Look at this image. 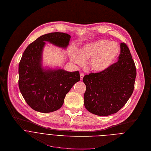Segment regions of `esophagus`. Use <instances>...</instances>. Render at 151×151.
Listing matches in <instances>:
<instances>
[{"label":"esophagus","mask_w":151,"mask_h":151,"mask_svg":"<svg viewBox=\"0 0 151 151\" xmlns=\"http://www.w3.org/2000/svg\"><path fill=\"white\" fill-rule=\"evenodd\" d=\"M80 75V79L82 80H83V77H84V73H81Z\"/></svg>","instance_id":"obj_1"}]
</instances>
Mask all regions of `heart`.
Instances as JSON below:
<instances>
[{
	"label": "heart",
	"instance_id": "heart-1",
	"mask_svg": "<svg viewBox=\"0 0 151 151\" xmlns=\"http://www.w3.org/2000/svg\"><path fill=\"white\" fill-rule=\"evenodd\" d=\"M119 53L117 43L108 40H99L85 45L76 51L71 50L70 56L71 61L78 65L88 60L90 69L96 73L108 70L114 63Z\"/></svg>",
	"mask_w": 151,
	"mask_h": 151
}]
</instances>
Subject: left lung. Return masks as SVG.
<instances>
[{"mask_svg": "<svg viewBox=\"0 0 151 151\" xmlns=\"http://www.w3.org/2000/svg\"><path fill=\"white\" fill-rule=\"evenodd\" d=\"M120 48L118 61L108 70L83 77L86 86L84 104L93 114L108 116L117 112L133 92L136 77L134 62L125 43H121Z\"/></svg>", "mask_w": 151, "mask_h": 151, "instance_id": "left-lung-1", "label": "left lung"}]
</instances>
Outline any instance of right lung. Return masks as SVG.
<instances>
[{
    "instance_id": "obj_1",
    "label": "right lung",
    "mask_w": 151,
    "mask_h": 151,
    "mask_svg": "<svg viewBox=\"0 0 151 151\" xmlns=\"http://www.w3.org/2000/svg\"><path fill=\"white\" fill-rule=\"evenodd\" d=\"M70 38L64 33L44 35L30 43L22 54L18 68L19 88L27 104L36 111L48 113L59 109L66 94L80 80L78 71L45 70L42 66L45 42L66 48Z\"/></svg>"
}]
</instances>
